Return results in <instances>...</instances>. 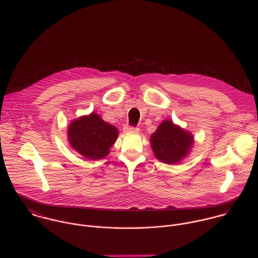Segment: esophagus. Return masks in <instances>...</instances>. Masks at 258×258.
Segmentation results:
<instances>
[{
  "label": "esophagus",
  "instance_id": "34e87169",
  "mask_svg": "<svg viewBox=\"0 0 258 258\" xmlns=\"http://www.w3.org/2000/svg\"><path fill=\"white\" fill-rule=\"evenodd\" d=\"M123 131H124L125 133H134V134H137V133L140 132V128H139V127H133V126L126 125V126L123 127Z\"/></svg>",
  "mask_w": 258,
  "mask_h": 258
}]
</instances>
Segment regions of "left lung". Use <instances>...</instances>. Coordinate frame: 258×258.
I'll return each instance as SVG.
<instances>
[{
    "label": "left lung",
    "instance_id": "obj_1",
    "mask_svg": "<svg viewBox=\"0 0 258 258\" xmlns=\"http://www.w3.org/2000/svg\"><path fill=\"white\" fill-rule=\"evenodd\" d=\"M194 136L170 119L163 120L151 135L150 143L155 157L166 164L185 159L194 146Z\"/></svg>",
    "mask_w": 258,
    "mask_h": 258
}]
</instances>
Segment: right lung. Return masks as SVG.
I'll use <instances>...</instances> for the list:
<instances>
[{
  "label": "right lung",
  "mask_w": 258,
  "mask_h": 258,
  "mask_svg": "<svg viewBox=\"0 0 258 258\" xmlns=\"http://www.w3.org/2000/svg\"><path fill=\"white\" fill-rule=\"evenodd\" d=\"M118 137V130L92 112L73 119L67 127L71 148L90 160L105 158Z\"/></svg>",
  "instance_id": "obj_1"
}]
</instances>
